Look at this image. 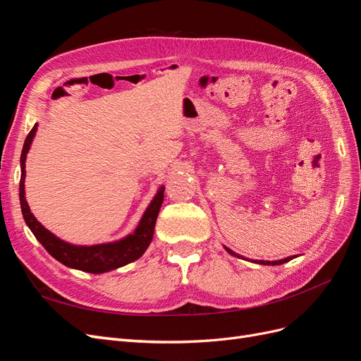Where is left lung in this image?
Instances as JSON below:
<instances>
[{
  "mask_svg": "<svg viewBox=\"0 0 361 361\" xmlns=\"http://www.w3.org/2000/svg\"><path fill=\"white\" fill-rule=\"evenodd\" d=\"M224 250L227 251L228 255H232V256H235V257H238V259H244V260H250V259H247V257H244V256H241V255H238V253H235V251H232L231 248L228 247H226L224 245ZM297 256H289V257H285V259H280V260H250V262H253V264H259V265H281V264H286V262H289V260H292V259H295Z\"/></svg>",
  "mask_w": 361,
  "mask_h": 361,
  "instance_id": "8db88e82",
  "label": "left lung"
}]
</instances>
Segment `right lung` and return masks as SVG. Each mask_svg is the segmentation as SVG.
<instances>
[{
    "instance_id": "1",
    "label": "right lung",
    "mask_w": 361,
    "mask_h": 361,
    "mask_svg": "<svg viewBox=\"0 0 361 361\" xmlns=\"http://www.w3.org/2000/svg\"><path fill=\"white\" fill-rule=\"evenodd\" d=\"M36 133L37 123L32 126L30 134L27 135L23 154H20L19 202L25 224L28 226L32 235L36 236L37 241L60 264L73 269L90 272V274H104V272L122 268L143 256L152 243V238H154L155 223L164 200V190H166V187L162 185V187L158 188L155 197L152 199V202L146 207V211L143 216H141L137 227L134 228V232L126 235L125 238L117 239V241L113 243L94 245H76L63 241V239L49 232L45 226L37 221V218L30 211V206L25 199V161Z\"/></svg>"
}]
</instances>
